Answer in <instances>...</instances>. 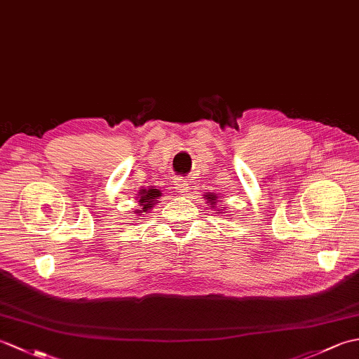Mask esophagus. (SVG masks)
<instances>
[{"label": "esophagus", "mask_w": 359, "mask_h": 359, "mask_svg": "<svg viewBox=\"0 0 359 359\" xmlns=\"http://www.w3.org/2000/svg\"><path fill=\"white\" fill-rule=\"evenodd\" d=\"M174 188L175 191L180 193V194H187L188 189H189V184L185 177H177L174 180Z\"/></svg>", "instance_id": "34e87169"}]
</instances>
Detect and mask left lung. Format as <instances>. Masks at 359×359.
Returning a JSON list of instances; mask_svg holds the SVG:
<instances>
[{"mask_svg":"<svg viewBox=\"0 0 359 359\" xmlns=\"http://www.w3.org/2000/svg\"><path fill=\"white\" fill-rule=\"evenodd\" d=\"M208 199H211V201H215V197H208ZM212 205V203H211Z\"/></svg>","mask_w":359,"mask_h":359,"instance_id":"obj_1","label":"left lung"}]
</instances>
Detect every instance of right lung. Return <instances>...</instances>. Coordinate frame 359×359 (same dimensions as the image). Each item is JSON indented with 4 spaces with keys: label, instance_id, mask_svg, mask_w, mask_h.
<instances>
[{
    "label": "right lung",
    "instance_id": "1",
    "mask_svg": "<svg viewBox=\"0 0 359 359\" xmlns=\"http://www.w3.org/2000/svg\"><path fill=\"white\" fill-rule=\"evenodd\" d=\"M160 196V191L158 189H143V191L140 193V201H139V203H140V207H142V210L140 211H143V212H147V210L148 208H151V207H154V205L157 203V197Z\"/></svg>",
    "mask_w": 359,
    "mask_h": 359
}]
</instances>
